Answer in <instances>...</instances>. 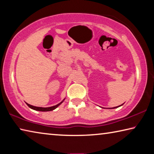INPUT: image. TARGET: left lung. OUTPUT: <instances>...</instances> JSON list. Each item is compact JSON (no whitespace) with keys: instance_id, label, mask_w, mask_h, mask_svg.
Wrapping results in <instances>:
<instances>
[{"instance_id":"obj_1","label":"left lung","mask_w":154,"mask_h":154,"mask_svg":"<svg viewBox=\"0 0 154 154\" xmlns=\"http://www.w3.org/2000/svg\"><path fill=\"white\" fill-rule=\"evenodd\" d=\"M122 105H123V104H122V105H119V106H115V107H113V108H109V109H116V108H118V107H119V106H122Z\"/></svg>"}]
</instances>
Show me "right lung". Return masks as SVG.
I'll return each instance as SVG.
<instances>
[{"label":"right lung","instance_id":"add662e5","mask_svg":"<svg viewBox=\"0 0 154 154\" xmlns=\"http://www.w3.org/2000/svg\"><path fill=\"white\" fill-rule=\"evenodd\" d=\"M64 100H65V98H64L63 100H62L60 103L58 104V105H54V106H49V107H40V106H35L31 105H30V104H28L27 103H26V105H27L28 106H29V107H30V109H33V110L38 111H51L54 110V109H56L57 107H58V106L59 105H60L61 104L64 102Z\"/></svg>","mask_w":154,"mask_h":154}]
</instances>
